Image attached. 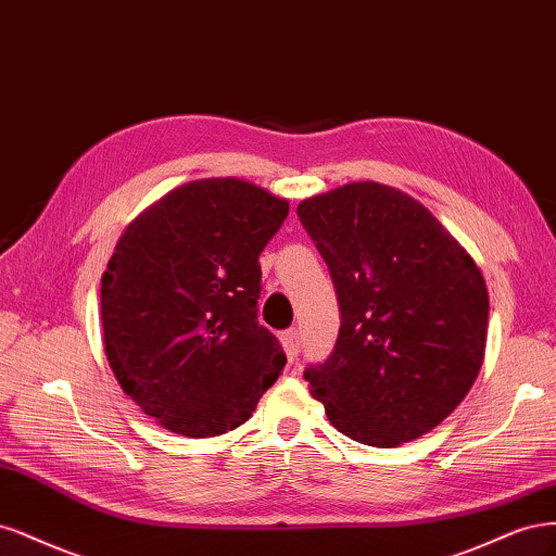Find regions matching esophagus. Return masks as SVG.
I'll list each match as a JSON object with an SVG mask.
<instances>
[{
	"mask_svg": "<svg viewBox=\"0 0 556 556\" xmlns=\"http://www.w3.org/2000/svg\"><path fill=\"white\" fill-rule=\"evenodd\" d=\"M283 349H286V355H289L291 361H295L300 353V332L295 328L283 332Z\"/></svg>",
	"mask_w": 556,
	"mask_h": 556,
	"instance_id": "34e87169",
	"label": "esophagus"
}]
</instances>
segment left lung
Here are the masks:
<instances>
[{
  "label": "left lung",
  "instance_id": "1",
  "mask_svg": "<svg viewBox=\"0 0 556 556\" xmlns=\"http://www.w3.org/2000/svg\"><path fill=\"white\" fill-rule=\"evenodd\" d=\"M324 256L339 334L304 369L328 420L353 441L418 439L467 397L485 355L490 300L473 258L427 207L379 182L302 201Z\"/></svg>",
  "mask_w": 556,
  "mask_h": 556
}]
</instances>
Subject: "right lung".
Here are the masks:
<instances>
[{
	"instance_id": "1",
	"label": "right lung",
	"mask_w": 556,
	"mask_h": 556,
	"mask_svg": "<svg viewBox=\"0 0 556 556\" xmlns=\"http://www.w3.org/2000/svg\"><path fill=\"white\" fill-rule=\"evenodd\" d=\"M289 203L236 177L166 193L124 230L101 279L105 355L122 390L170 432L226 434L286 365L258 324V256Z\"/></svg>"
}]
</instances>
